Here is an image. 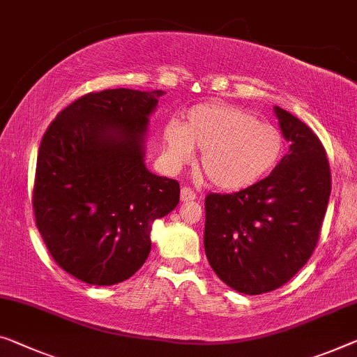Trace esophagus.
<instances>
[{
  "mask_svg": "<svg viewBox=\"0 0 357 357\" xmlns=\"http://www.w3.org/2000/svg\"><path fill=\"white\" fill-rule=\"evenodd\" d=\"M180 199L183 202H188V201H195L196 199V193L188 186H183L182 188V193H180Z\"/></svg>",
  "mask_w": 357,
  "mask_h": 357,
  "instance_id": "esophagus-1",
  "label": "esophagus"
}]
</instances>
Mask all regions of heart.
I'll list each match as a JSON object with an SVG mask.
<instances>
[{
    "instance_id": "b5f03b06",
    "label": "heart",
    "mask_w": 357,
    "mask_h": 357,
    "mask_svg": "<svg viewBox=\"0 0 357 357\" xmlns=\"http://www.w3.org/2000/svg\"><path fill=\"white\" fill-rule=\"evenodd\" d=\"M166 160L172 169L193 161L217 188L236 191L271 174L286 153L281 129L263 123L249 109L229 103H199L185 114L183 126L171 121L162 130Z\"/></svg>"
}]
</instances>
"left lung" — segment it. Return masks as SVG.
Returning <instances> with one entry per match:
<instances>
[{
    "mask_svg": "<svg viewBox=\"0 0 357 357\" xmlns=\"http://www.w3.org/2000/svg\"><path fill=\"white\" fill-rule=\"evenodd\" d=\"M289 153L260 182L206 197L204 249L212 270L241 294L284 286L314 250L331 196L321 140L298 118L274 107Z\"/></svg>",
    "mask_w": 357,
    "mask_h": 357,
    "instance_id": "1",
    "label": "left lung"
}]
</instances>
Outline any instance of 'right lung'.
<instances>
[{
    "label": "right lung",
    "mask_w": 357,
    "mask_h": 357,
    "mask_svg": "<svg viewBox=\"0 0 357 357\" xmlns=\"http://www.w3.org/2000/svg\"><path fill=\"white\" fill-rule=\"evenodd\" d=\"M164 91L91 92L57 114L38 151L33 211L49 254L92 286L140 270L151 225L180 199L177 180L145 166L148 118Z\"/></svg>",
    "instance_id": "right-lung-1"
}]
</instances>
